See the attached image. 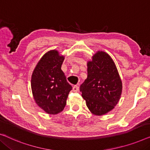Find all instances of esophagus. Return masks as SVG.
<instances>
[{
    "label": "esophagus",
    "mask_w": 150,
    "mask_h": 150,
    "mask_svg": "<svg viewBox=\"0 0 150 150\" xmlns=\"http://www.w3.org/2000/svg\"><path fill=\"white\" fill-rule=\"evenodd\" d=\"M72 90H73L74 92H78V91H79V86H78L76 85L74 86Z\"/></svg>",
    "instance_id": "esophagus-1"
}]
</instances>
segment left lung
Returning a JSON list of instances; mask_svg holds the SVG:
<instances>
[{
	"mask_svg": "<svg viewBox=\"0 0 150 150\" xmlns=\"http://www.w3.org/2000/svg\"><path fill=\"white\" fill-rule=\"evenodd\" d=\"M122 83L116 65L104 51H97L87 63V79L80 91L92 114L102 116L114 108L120 100Z\"/></svg>",
	"mask_w": 150,
	"mask_h": 150,
	"instance_id": "obj_1",
	"label": "left lung"
}]
</instances>
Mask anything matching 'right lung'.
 <instances>
[{
	"label": "right lung",
	"mask_w": 150,
	"mask_h": 150,
	"mask_svg": "<svg viewBox=\"0 0 150 150\" xmlns=\"http://www.w3.org/2000/svg\"><path fill=\"white\" fill-rule=\"evenodd\" d=\"M64 56L56 50L45 54L32 75L31 87L34 100L49 114H59L64 109L72 86L62 70Z\"/></svg>",
	"instance_id": "1"
}]
</instances>
